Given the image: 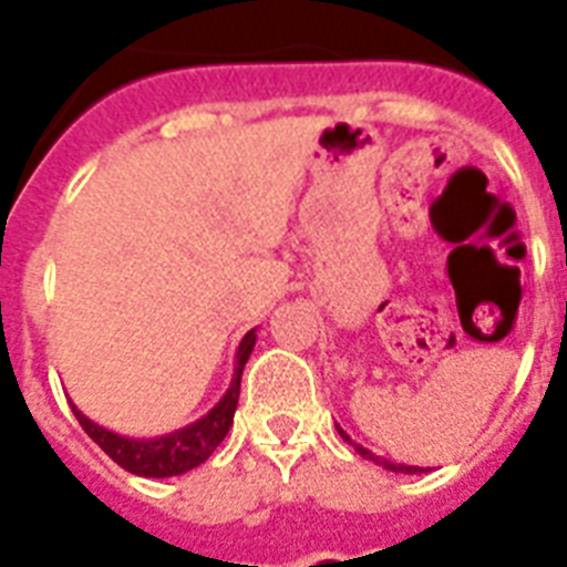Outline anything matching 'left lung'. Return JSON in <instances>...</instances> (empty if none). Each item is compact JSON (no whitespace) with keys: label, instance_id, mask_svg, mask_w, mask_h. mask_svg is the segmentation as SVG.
Wrapping results in <instances>:
<instances>
[{"label":"left lung","instance_id":"obj_1","mask_svg":"<svg viewBox=\"0 0 567 567\" xmlns=\"http://www.w3.org/2000/svg\"><path fill=\"white\" fill-rule=\"evenodd\" d=\"M341 432V439L344 441H350V435H347L344 430H338ZM350 444H353V441H350ZM355 450H359V456L362 458H371V462H377V465H382L385 467V471H394V474H423L421 467H414V465H394V462H388V458H382V456H373L371 450H364V447H359V444H353Z\"/></svg>","mask_w":567,"mask_h":567}]
</instances>
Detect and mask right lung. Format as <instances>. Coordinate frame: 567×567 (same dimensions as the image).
Listing matches in <instances>:
<instances>
[{
    "mask_svg": "<svg viewBox=\"0 0 567 567\" xmlns=\"http://www.w3.org/2000/svg\"><path fill=\"white\" fill-rule=\"evenodd\" d=\"M256 347V329H249L247 336L240 338L238 355H235V377H231V385L226 388V394L212 412L203 414L199 421H194L190 426H182L176 432H167V435H158V439H126V435H117V432L105 430L100 423H93L91 417H84L79 409L73 405L75 417L82 423V430L91 435L96 444H100L105 453H109L120 467H126L128 474L137 476H179L185 471H194L196 465H203L205 458L212 456L217 444L226 439V432L231 426V417H235V409H238V394H240V373H244V364H247L249 353Z\"/></svg>",
    "mask_w": 567,
    "mask_h": 567,
    "instance_id": "add662e5",
    "label": "right lung"
}]
</instances>
